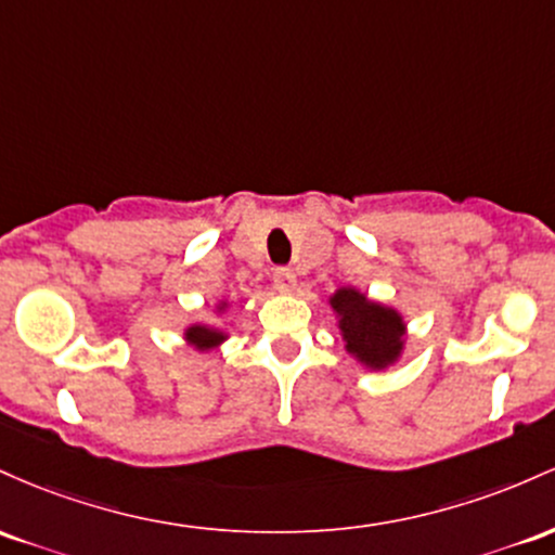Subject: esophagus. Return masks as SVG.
<instances>
[{"mask_svg": "<svg viewBox=\"0 0 555 555\" xmlns=\"http://www.w3.org/2000/svg\"><path fill=\"white\" fill-rule=\"evenodd\" d=\"M272 283L280 294H291L296 288V272L288 270V267H278L275 275H272Z\"/></svg>", "mask_w": 555, "mask_h": 555, "instance_id": "esophagus-1", "label": "esophagus"}]
</instances>
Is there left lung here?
Listing matches in <instances>:
<instances>
[{
	"instance_id": "8db88e82",
	"label": "left lung",
	"mask_w": 555,
	"mask_h": 555,
	"mask_svg": "<svg viewBox=\"0 0 555 555\" xmlns=\"http://www.w3.org/2000/svg\"><path fill=\"white\" fill-rule=\"evenodd\" d=\"M330 307L338 314L346 351L370 370L396 364L403 351L406 325L396 309L370 301L357 288H338L330 296Z\"/></svg>"
}]
</instances>
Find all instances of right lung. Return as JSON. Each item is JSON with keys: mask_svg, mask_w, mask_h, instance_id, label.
Listing matches in <instances>:
<instances>
[{"mask_svg": "<svg viewBox=\"0 0 555 555\" xmlns=\"http://www.w3.org/2000/svg\"><path fill=\"white\" fill-rule=\"evenodd\" d=\"M225 307H228V304L222 301L217 309H225ZM225 338H228L225 330L211 327V325H191L189 330H185V340H189L191 346H196L198 351H209V348H217Z\"/></svg>", "mask_w": 555, "mask_h": 555, "instance_id": "obj_1", "label": "right lung"}]
</instances>
